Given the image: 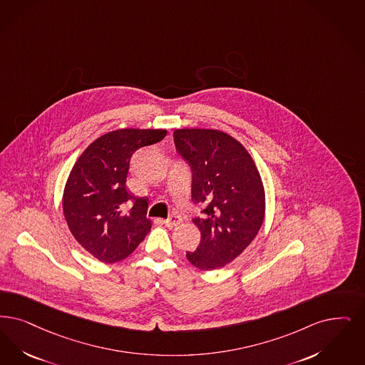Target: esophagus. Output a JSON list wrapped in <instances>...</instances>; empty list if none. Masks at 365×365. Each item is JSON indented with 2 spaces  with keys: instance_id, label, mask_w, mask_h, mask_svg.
Masks as SVG:
<instances>
[{
  "instance_id": "1",
  "label": "esophagus",
  "mask_w": 365,
  "mask_h": 365,
  "mask_svg": "<svg viewBox=\"0 0 365 365\" xmlns=\"http://www.w3.org/2000/svg\"><path fill=\"white\" fill-rule=\"evenodd\" d=\"M182 221H183V220H182L180 216H176V215H174V216H171V217L164 220V224H165L167 227H170V228H174L176 225H179Z\"/></svg>"
}]
</instances>
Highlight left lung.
I'll return each mask as SVG.
<instances>
[{
	"mask_svg": "<svg viewBox=\"0 0 365 365\" xmlns=\"http://www.w3.org/2000/svg\"><path fill=\"white\" fill-rule=\"evenodd\" d=\"M174 143L191 171V201L204 205L192 217L200 246L186 257L201 270L219 269L239 257L262 225L261 176L243 145L222 131L180 129Z\"/></svg>",
	"mask_w": 365,
	"mask_h": 365,
	"instance_id": "left-lung-1",
	"label": "left lung"
}]
</instances>
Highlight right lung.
<instances>
[{
	"label": "right lung",
	"instance_id": "right-lung-1",
	"mask_svg": "<svg viewBox=\"0 0 365 365\" xmlns=\"http://www.w3.org/2000/svg\"><path fill=\"white\" fill-rule=\"evenodd\" d=\"M165 130L122 129L93 141L76 161L63 191V213L76 240L104 263L125 259L150 231L148 201L129 194L131 156Z\"/></svg>",
	"mask_w": 365,
	"mask_h": 365
}]
</instances>
